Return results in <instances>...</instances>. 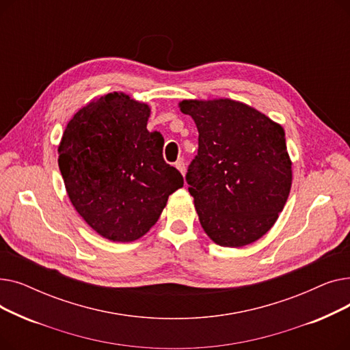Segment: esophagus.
I'll return each mask as SVG.
<instances>
[{"instance_id":"esophagus-1","label":"esophagus","mask_w":350,"mask_h":350,"mask_svg":"<svg viewBox=\"0 0 350 350\" xmlns=\"http://www.w3.org/2000/svg\"><path fill=\"white\" fill-rule=\"evenodd\" d=\"M176 167L178 169V172H180L183 176L186 174V163H185V161H183V160H177V161H176Z\"/></svg>"}]
</instances>
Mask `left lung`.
<instances>
[{
    "label": "left lung",
    "mask_w": 350,
    "mask_h": 350,
    "mask_svg": "<svg viewBox=\"0 0 350 350\" xmlns=\"http://www.w3.org/2000/svg\"><path fill=\"white\" fill-rule=\"evenodd\" d=\"M198 152L186 181L201 227L221 247H244L267 234L292 185L285 132L258 110L231 99L183 100Z\"/></svg>",
    "instance_id": "left-lung-1"
}]
</instances>
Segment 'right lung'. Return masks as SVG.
Returning a JSON list of instances; mask_svg holds the SVG:
<instances>
[{"label": "right lung", "mask_w": 350, "mask_h": 350, "mask_svg": "<svg viewBox=\"0 0 350 350\" xmlns=\"http://www.w3.org/2000/svg\"><path fill=\"white\" fill-rule=\"evenodd\" d=\"M150 107L107 94L73 116L58 147L70 203L110 241H135L149 231L185 180L163 159L164 139L147 131Z\"/></svg>", "instance_id": "1"}]
</instances>
